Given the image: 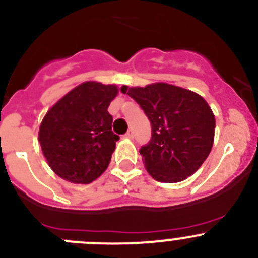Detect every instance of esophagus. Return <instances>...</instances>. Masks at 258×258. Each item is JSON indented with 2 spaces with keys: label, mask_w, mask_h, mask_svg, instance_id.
I'll list each match as a JSON object with an SVG mask.
<instances>
[{
  "label": "esophagus",
  "mask_w": 258,
  "mask_h": 258,
  "mask_svg": "<svg viewBox=\"0 0 258 258\" xmlns=\"http://www.w3.org/2000/svg\"><path fill=\"white\" fill-rule=\"evenodd\" d=\"M124 137H126V139H134V132H132V130H128L127 134L124 135Z\"/></svg>",
  "instance_id": "1"
}]
</instances>
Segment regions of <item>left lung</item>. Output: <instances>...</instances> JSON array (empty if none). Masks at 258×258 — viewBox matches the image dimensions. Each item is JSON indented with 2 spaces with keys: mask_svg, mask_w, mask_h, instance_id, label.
<instances>
[{
  "mask_svg": "<svg viewBox=\"0 0 258 258\" xmlns=\"http://www.w3.org/2000/svg\"><path fill=\"white\" fill-rule=\"evenodd\" d=\"M121 90L150 119L153 136L140 150L149 174L163 183H177L194 174L214 144L215 115L208 102L195 91L167 83Z\"/></svg>",
  "mask_w": 258,
  "mask_h": 258,
  "instance_id": "left-lung-1",
  "label": "left lung"
}]
</instances>
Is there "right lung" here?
<instances>
[{"label": "right lung", "mask_w": 258, "mask_h": 258, "mask_svg": "<svg viewBox=\"0 0 258 258\" xmlns=\"http://www.w3.org/2000/svg\"><path fill=\"white\" fill-rule=\"evenodd\" d=\"M114 84L85 81L49 108L38 140L50 169L71 183L88 184L108 168L119 136L112 132Z\"/></svg>", "instance_id": "obj_1"}]
</instances>
